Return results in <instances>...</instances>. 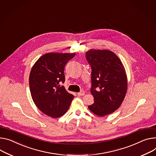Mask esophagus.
Segmentation results:
<instances>
[{"mask_svg":"<svg viewBox=\"0 0 156 156\" xmlns=\"http://www.w3.org/2000/svg\"><path fill=\"white\" fill-rule=\"evenodd\" d=\"M77 94L79 95V96H83V95H84L85 92L83 91H80V92H78Z\"/></svg>","mask_w":156,"mask_h":156,"instance_id":"34e87169","label":"esophagus"}]
</instances>
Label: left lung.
<instances>
[{
  "instance_id": "left-lung-1",
  "label": "left lung",
  "mask_w": 156,
  "mask_h": 156,
  "mask_svg": "<svg viewBox=\"0 0 156 156\" xmlns=\"http://www.w3.org/2000/svg\"><path fill=\"white\" fill-rule=\"evenodd\" d=\"M86 57L92 69L90 93L94 101L89 109L101 117L111 114L121 106L126 96L125 68L117 55L109 50L90 49Z\"/></svg>"
}]
</instances>
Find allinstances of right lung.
<instances>
[{"instance_id": "add662e5", "label": "right lung", "mask_w": 156, "mask_h": 156, "mask_svg": "<svg viewBox=\"0 0 156 156\" xmlns=\"http://www.w3.org/2000/svg\"><path fill=\"white\" fill-rule=\"evenodd\" d=\"M75 53H47L35 62L29 76L32 100L37 108L52 118L63 115L74 96L60 83H64V67Z\"/></svg>"}]
</instances>
